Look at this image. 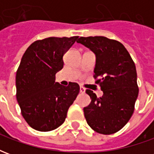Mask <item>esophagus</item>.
<instances>
[{
  "label": "esophagus",
  "instance_id": "34e87169",
  "mask_svg": "<svg viewBox=\"0 0 154 154\" xmlns=\"http://www.w3.org/2000/svg\"><path fill=\"white\" fill-rule=\"evenodd\" d=\"M80 92L81 93H84L85 92V89L82 87H80Z\"/></svg>",
  "mask_w": 154,
  "mask_h": 154
}]
</instances>
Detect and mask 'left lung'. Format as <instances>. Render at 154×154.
Masks as SVG:
<instances>
[{"label": "left lung", "instance_id": "8db88e82", "mask_svg": "<svg viewBox=\"0 0 154 154\" xmlns=\"http://www.w3.org/2000/svg\"><path fill=\"white\" fill-rule=\"evenodd\" d=\"M96 55L94 77L98 78L103 96L97 98L86 91L91 99L84 107L88 125L96 132L111 134L119 131L131 118L139 95L134 61L125 46L104 36L80 37L77 40Z\"/></svg>", "mask_w": 154, "mask_h": 154}]
</instances>
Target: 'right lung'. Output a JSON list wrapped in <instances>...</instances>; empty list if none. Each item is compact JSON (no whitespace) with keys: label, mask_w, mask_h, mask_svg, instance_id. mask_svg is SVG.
Here are the masks:
<instances>
[{"label":"right lung","mask_w":154,"mask_h":154,"mask_svg":"<svg viewBox=\"0 0 154 154\" xmlns=\"http://www.w3.org/2000/svg\"><path fill=\"white\" fill-rule=\"evenodd\" d=\"M77 38L37 40L22 57L15 77L16 99L24 119L33 129L46 132L59 127L79 93L76 82L67 87L55 82V75L63 67L64 54Z\"/></svg>","instance_id":"right-lung-1"}]
</instances>
